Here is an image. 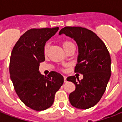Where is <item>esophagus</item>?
<instances>
[{
	"instance_id": "34e87169",
	"label": "esophagus",
	"mask_w": 122,
	"mask_h": 122,
	"mask_svg": "<svg viewBox=\"0 0 122 122\" xmlns=\"http://www.w3.org/2000/svg\"><path fill=\"white\" fill-rule=\"evenodd\" d=\"M63 78H64V82H67V80H66V76H63Z\"/></svg>"
}]
</instances>
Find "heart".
<instances>
[{
	"instance_id": "obj_1",
	"label": "heart",
	"mask_w": 122,
	"mask_h": 122,
	"mask_svg": "<svg viewBox=\"0 0 122 122\" xmlns=\"http://www.w3.org/2000/svg\"><path fill=\"white\" fill-rule=\"evenodd\" d=\"M72 44V43L71 42H69V41H65V42H64L63 43L62 46H63V48L65 49V48H66V47H68L69 45H71V44ZM47 50H48V45L46 44V45L44 46V53H46Z\"/></svg>"
}]
</instances>
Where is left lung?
I'll use <instances>...</instances> for the list:
<instances>
[{
    "label": "left lung",
    "mask_w": 122,
    "mask_h": 122,
    "mask_svg": "<svg viewBox=\"0 0 122 122\" xmlns=\"http://www.w3.org/2000/svg\"><path fill=\"white\" fill-rule=\"evenodd\" d=\"M65 35L76 42L78 48L75 72L83 74L79 80L74 76L67 78L76 89L69 95V101L79 109H87L97 104L104 94L110 80L111 59L102 40L90 30L80 27H65L59 35ZM79 81L77 82V80Z\"/></svg>",
    "instance_id": "1"
}]
</instances>
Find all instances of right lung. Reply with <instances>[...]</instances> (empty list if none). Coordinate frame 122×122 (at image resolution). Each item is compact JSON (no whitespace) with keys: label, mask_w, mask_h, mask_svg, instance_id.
I'll return each mask as SVG.
<instances>
[{"label":"right lung","mask_w":122,"mask_h":122,"mask_svg":"<svg viewBox=\"0 0 122 122\" xmlns=\"http://www.w3.org/2000/svg\"><path fill=\"white\" fill-rule=\"evenodd\" d=\"M59 27L32 29L20 38L12 50L10 74L15 91L28 107L40 111L53 105L56 93L64 82L63 76L57 72L44 76L39 65L45 60L46 42Z\"/></svg>","instance_id":"right-lung-1"}]
</instances>
